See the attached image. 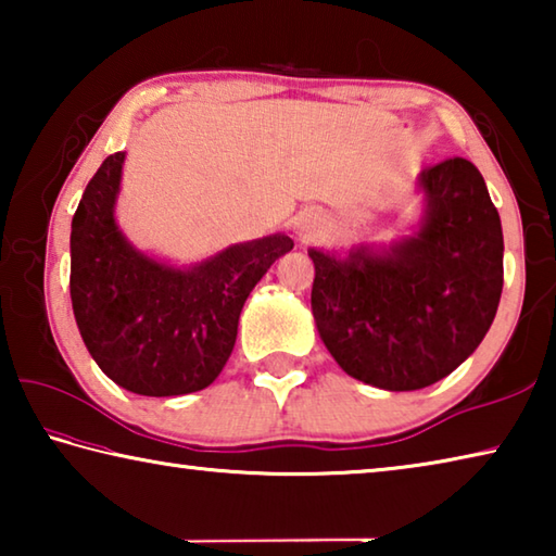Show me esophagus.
Segmentation results:
<instances>
[{
    "instance_id": "1",
    "label": "esophagus",
    "mask_w": 556,
    "mask_h": 556,
    "mask_svg": "<svg viewBox=\"0 0 556 556\" xmlns=\"http://www.w3.org/2000/svg\"><path fill=\"white\" fill-rule=\"evenodd\" d=\"M324 220L318 218V215H306L304 223H301V238L304 240H314L318 235L324 232Z\"/></svg>"
}]
</instances>
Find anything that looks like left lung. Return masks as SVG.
Listing matches in <instances>:
<instances>
[{"mask_svg":"<svg viewBox=\"0 0 556 556\" xmlns=\"http://www.w3.org/2000/svg\"><path fill=\"white\" fill-rule=\"evenodd\" d=\"M427 215L384 255L312 250V312L328 353L372 388L421 390L481 345L503 294V228L468 159L419 174Z\"/></svg>","mask_w":556,"mask_h":556,"instance_id":"1","label":"left lung"}]
</instances>
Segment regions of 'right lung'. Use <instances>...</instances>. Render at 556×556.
I'll use <instances>...</instances> for the list:
<instances>
[{
  "mask_svg": "<svg viewBox=\"0 0 556 556\" xmlns=\"http://www.w3.org/2000/svg\"><path fill=\"white\" fill-rule=\"evenodd\" d=\"M125 152L90 178L71 225V301L83 341L112 382L147 397L218 378L250 291L294 248L287 235L232 244L193 269L149 260L122 238L115 199Z\"/></svg>",
  "mask_w": 556,
  "mask_h": 556,
  "instance_id": "obj_1",
  "label": "right lung"
}]
</instances>
